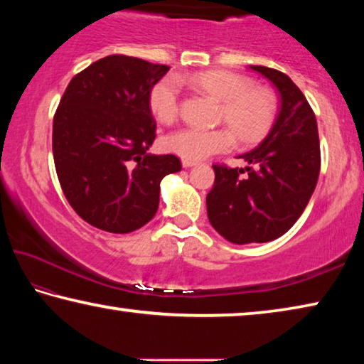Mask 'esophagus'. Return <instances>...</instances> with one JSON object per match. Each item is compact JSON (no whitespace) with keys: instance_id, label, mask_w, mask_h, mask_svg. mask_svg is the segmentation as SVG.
<instances>
[{"instance_id":"34e87169","label":"esophagus","mask_w":364,"mask_h":364,"mask_svg":"<svg viewBox=\"0 0 364 364\" xmlns=\"http://www.w3.org/2000/svg\"><path fill=\"white\" fill-rule=\"evenodd\" d=\"M181 165H183L184 168H189V167H194V165H197V162H194V160L183 159V160H181Z\"/></svg>"}]
</instances>
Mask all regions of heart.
<instances>
[{
    "mask_svg": "<svg viewBox=\"0 0 364 364\" xmlns=\"http://www.w3.org/2000/svg\"><path fill=\"white\" fill-rule=\"evenodd\" d=\"M188 82L223 102L221 120L242 143H255L268 133L276 112L274 96L268 90L255 88L249 78L226 70L196 73ZM149 107L160 123L170 125L176 120L180 114V83L176 78L165 77L152 86ZM232 146L234 134L228 128H183L164 138L165 151L194 162L230 151Z\"/></svg>",
    "mask_w": 364,
    "mask_h": 364,
    "instance_id": "obj_1",
    "label": "heart"
}]
</instances>
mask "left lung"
<instances>
[{
  "label": "left lung",
  "mask_w": 364,
  "mask_h": 364,
  "mask_svg": "<svg viewBox=\"0 0 364 364\" xmlns=\"http://www.w3.org/2000/svg\"><path fill=\"white\" fill-rule=\"evenodd\" d=\"M250 69L278 90L279 114L262 143L239 156L249 167L213 165L215 183L207 194L210 225L239 245L274 241L291 230L310 202L321 168L316 117L299 86L276 69ZM244 171L248 175L242 178Z\"/></svg>",
  "instance_id": "obj_1"
}]
</instances>
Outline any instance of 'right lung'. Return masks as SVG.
I'll use <instances>...</instances> for the list:
<instances>
[{"instance_id":"right-lung-1","label":"right lung","mask_w":364,"mask_h":364,"mask_svg":"<svg viewBox=\"0 0 364 364\" xmlns=\"http://www.w3.org/2000/svg\"><path fill=\"white\" fill-rule=\"evenodd\" d=\"M168 65L102 58L70 80L53 122L60 188L78 217L127 234L154 218L160 181L181 170L176 156H154L156 120L149 93Z\"/></svg>"}]
</instances>
